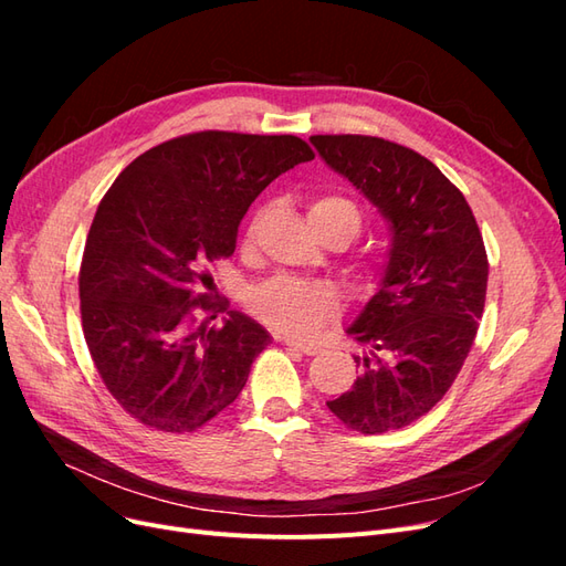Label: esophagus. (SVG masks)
I'll use <instances>...</instances> for the list:
<instances>
[{
  "instance_id": "34e87169",
  "label": "esophagus",
  "mask_w": 566,
  "mask_h": 566,
  "mask_svg": "<svg viewBox=\"0 0 566 566\" xmlns=\"http://www.w3.org/2000/svg\"><path fill=\"white\" fill-rule=\"evenodd\" d=\"M285 345H287L290 349H297V352L306 354V356H316V354L321 352L318 345H306V342H295V339H285Z\"/></svg>"
}]
</instances>
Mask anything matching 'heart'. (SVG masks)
<instances>
[{
    "instance_id": "1",
    "label": "heart",
    "mask_w": 566,
    "mask_h": 566,
    "mask_svg": "<svg viewBox=\"0 0 566 566\" xmlns=\"http://www.w3.org/2000/svg\"><path fill=\"white\" fill-rule=\"evenodd\" d=\"M264 210H256L248 227H245V243H254L256 233L262 227ZM310 221L316 233L337 229L345 231L352 238L361 231V210L356 208V202L345 196H321L310 205ZM358 279L364 285H375L380 279L382 266L375 260H361L356 266ZM250 312L260 318L271 331H276L287 337H314L328 325L337 310L339 300L335 290L314 283L302 281L295 276H276L262 285L250 290L248 295Z\"/></svg>"
}]
</instances>
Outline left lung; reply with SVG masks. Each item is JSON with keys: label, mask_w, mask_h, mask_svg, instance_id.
<instances>
[{"label": "left lung", "mask_w": 566, "mask_h": 566, "mask_svg": "<svg viewBox=\"0 0 566 566\" xmlns=\"http://www.w3.org/2000/svg\"><path fill=\"white\" fill-rule=\"evenodd\" d=\"M310 142L391 231L378 293L347 328L361 375L328 408L361 434L401 430L443 399L472 349L489 281L482 233L465 196L420 153L364 134Z\"/></svg>", "instance_id": "obj_1"}]
</instances>
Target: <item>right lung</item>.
<instances>
[{"label":"right lung","mask_w":566,"mask_h":566,"mask_svg":"<svg viewBox=\"0 0 566 566\" xmlns=\"http://www.w3.org/2000/svg\"><path fill=\"white\" fill-rule=\"evenodd\" d=\"M314 160L293 134L193 132L129 163L98 202L80 266L82 331L113 399L158 432H196L243 391L271 342L200 293L279 175ZM227 311L212 329L199 314ZM217 318V316H210Z\"/></svg>","instance_id":"1"}]
</instances>
